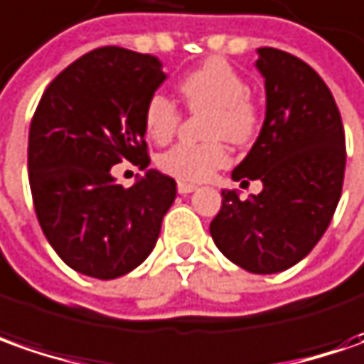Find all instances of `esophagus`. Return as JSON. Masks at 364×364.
I'll return each instance as SVG.
<instances>
[{
    "label": "esophagus",
    "instance_id": "esophagus-1",
    "mask_svg": "<svg viewBox=\"0 0 364 364\" xmlns=\"http://www.w3.org/2000/svg\"><path fill=\"white\" fill-rule=\"evenodd\" d=\"M195 189H197V185H191V183H183V181L177 183V191H179L181 195L193 193Z\"/></svg>",
    "mask_w": 364,
    "mask_h": 364
}]
</instances>
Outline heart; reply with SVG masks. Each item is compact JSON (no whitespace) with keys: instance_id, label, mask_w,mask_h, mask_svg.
I'll list each match as a JSON object with an SVG mask.
<instances>
[{"instance_id":"b5f03b06","label":"heart","mask_w":364,"mask_h":364,"mask_svg":"<svg viewBox=\"0 0 364 364\" xmlns=\"http://www.w3.org/2000/svg\"><path fill=\"white\" fill-rule=\"evenodd\" d=\"M179 92L187 107L209 110L205 132L213 141L203 144H175L159 157V167L179 181L197 183L209 179L228 165V144L247 143L257 131V110L247 98L250 86L237 70L221 58H209L201 66L185 74ZM179 110L165 95H153L144 107V131L155 143H167L177 131Z\"/></svg>"}]
</instances>
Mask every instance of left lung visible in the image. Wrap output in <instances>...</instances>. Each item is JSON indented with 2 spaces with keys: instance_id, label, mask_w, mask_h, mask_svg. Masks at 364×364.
Listing matches in <instances>:
<instances>
[{
  "instance_id": "8db88e82",
  "label": "left lung",
  "mask_w": 364,
  "mask_h": 364,
  "mask_svg": "<svg viewBox=\"0 0 364 364\" xmlns=\"http://www.w3.org/2000/svg\"><path fill=\"white\" fill-rule=\"evenodd\" d=\"M256 68L266 119L232 179H259L264 189L250 199L223 189L209 232L240 268L276 274L306 257L331 223L345 179V129L328 86L306 62L257 48Z\"/></svg>"
}]
</instances>
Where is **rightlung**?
Segmentation results:
<instances>
[{
    "instance_id": "obj_1",
    "label": "right lung",
    "mask_w": 364,
    "mask_h": 364,
    "mask_svg": "<svg viewBox=\"0 0 364 364\" xmlns=\"http://www.w3.org/2000/svg\"><path fill=\"white\" fill-rule=\"evenodd\" d=\"M167 80L163 62L107 46L72 62L46 88L30 124L28 169L36 215L70 268L112 280L157 244L177 183L149 169L124 189L122 159L149 167L144 107Z\"/></svg>"
}]
</instances>
